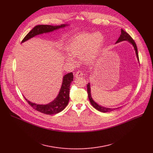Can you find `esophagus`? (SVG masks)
Returning a JSON list of instances; mask_svg holds the SVG:
<instances>
[{"instance_id":"34e87169","label":"esophagus","mask_w":153,"mask_h":153,"mask_svg":"<svg viewBox=\"0 0 153 153\" xmlns=\"http://www.w3.org/2000/svg\"><path fill=\"white\" fill-rule=\"evenodd\" d=\"M83 73L81 71H77L76 73V74H75V77H80V76H83Z\"/></svg>"}]
</instances>
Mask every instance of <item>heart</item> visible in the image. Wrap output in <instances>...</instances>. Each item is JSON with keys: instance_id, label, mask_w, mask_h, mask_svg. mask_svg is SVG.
Masks as SVG:
<instances>
[{"instance_id": "obj_1", "label": "heart", "mask_w": 153, "mask_h": 153, "mask_svg": "<svg viewBox=\"0 0 153 153\" xmlns=\"http://www.w3.org/2000/svg\"><path fill=\"white\" fill-rule=\"evenodd\" d=\"M100 33H82L73 37L67 43L68 53L65 54L67 60L74 62L75 57L83 58L87 62H93L98 56L103 42Z\"/></svg>"}]
</instances>
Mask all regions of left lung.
I'll list each match as a JSON object with an SVG mask.
<instances>
[{"instance_id":"left-lung-1","label":"left lung","mask_w":153,"mask_h":153,"mask_svg":"<svg viewBox=\"0 0 153 153\" xmlns=\"http://www.w3.org/2000/svg\"><path fill=\"white\" fill-rule=\"evenodd\" d=\"M125 40H127L130 43H131V44L133 45L134 48V50L136 51V56H137V60L139 62V55H138V51H137V46H136V43L134 42V40L132 39V37H131L126 32H125L123 30L121 29V34L120 36V37H119L118 40H117V42H116V43H117L119 42H122V41H125ZM87 92H88V98H89V100L90 101V103L92 105V106L95 108L97 110L100 111V112H102V113H107V112H111L115 110H116V109H118L120 107H119V108H106V107H104V106H100V105H99L98 103H97L91 97V88H90V83H88V84H87Z\"/></svg>"}]
</instances>
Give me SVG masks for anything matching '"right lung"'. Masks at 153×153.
<instances>
[{"instance_id":"right-lung-1","label":"right lung","mask_w":153,"mask_h":153,"mask_svg":"<svg viewBox=\"0 0 153 153\" xmlns=\"http://www.w3.org/2000/svg\"><path fill=\"white\" fill-rule=\"evenodd\" d=\"M68 26V25H60L57 26H53L50 25H39L34 27L24 38L22 41L23 43L31 38L43 33H47L52 32L54 30L60 29L61 28H64L65 27ZM73 80V74L72 73H70L65 75L63 77V81L60 90L59 91V94L56 97V99L51 102L45 104L40 105L32 103L28 100L25 97V99L28 103V104L34 110L45 114L51 115L59 113V112L63 110L68 103L70 99V86L71 85V82Z\"/></svg>"}]
</instances>
